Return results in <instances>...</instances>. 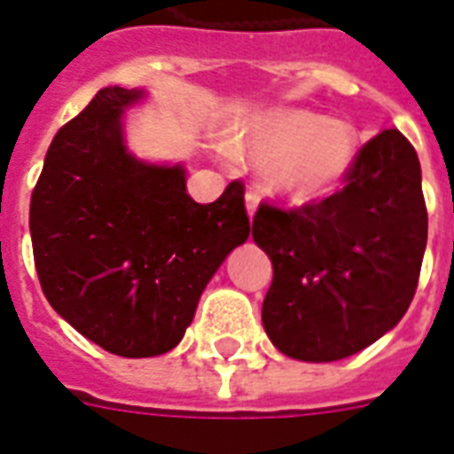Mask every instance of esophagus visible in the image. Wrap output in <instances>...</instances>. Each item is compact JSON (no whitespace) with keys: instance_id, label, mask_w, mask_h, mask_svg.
I'll list each match as a JSON object with an SVG mask.
<instances>
[{"instance_id":"esophagus-1","label":"esophagus","mask_w":454,"mask_h":454,"mask_svg":"<svg viewBox=\"0 0 454 454\" xmlns=\"http://www.w3.org/2000/svg\"><path fill=\"white\" fill-rule=\"evenodd\" d=\"M257 207H260V197H257L254 192L245 194V209H247V214H250V216H254Z\"/></svg>"}]
</instances>
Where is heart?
<instances>
[{"instance_id": "b5f03b06", "label": "heart", "mask_w": 454, "mask_h": 454, "mask_svg": "<svg viewBox=\"0 0 454 454\" xmlns=\"http://www.w3.org/2000/svg\"><path fill=\"white\" fill-rule=\"evenodd\" d=\"M236 159L262 166L264 190L288 204H310L347 180L358 156V132L308 107H271L236 124L226 139Z\"/></svg>"}]
</instances>
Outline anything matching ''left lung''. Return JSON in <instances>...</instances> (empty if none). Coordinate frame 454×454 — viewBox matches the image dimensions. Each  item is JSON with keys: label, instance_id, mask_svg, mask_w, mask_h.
<instances>
[{"label": "left lung", "instance_id": "1", "mask_svg": "<svg viewBox=\"0 0 454 454\" xmlns=\"http://www.w3.org/2000/svg\"><path fill=\"white\" fill-rule=\"evenodd\" d=\"M253 238L274 278L262 325L281 354L308 364L354 356L411 303L428 238L421 163L397 129L358 151L347 187L320 204H262Z\"/></svg>", "mask_w": 454, "mask_h": 454}]
</instances>
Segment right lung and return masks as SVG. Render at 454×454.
Here are the masks:
<instances>
[{"mask_svg":"<svg viewBox=\"0 0 454 454\" xmlns=\"http://www.w3.org/2000/svg\"><path fill=\"white\" fill-rule=\"evenodd\" d=\"M146 90L110 86L50 144L30 197L43 294L74 330L124 358L176 348L201 291L250 236L243 184L211 204L187 194L183 163H149L124 142Z\"/></svg>","mask_w":454,"mask_h":454,"instance_id":"1","label":"right lung"}]
</instances>
